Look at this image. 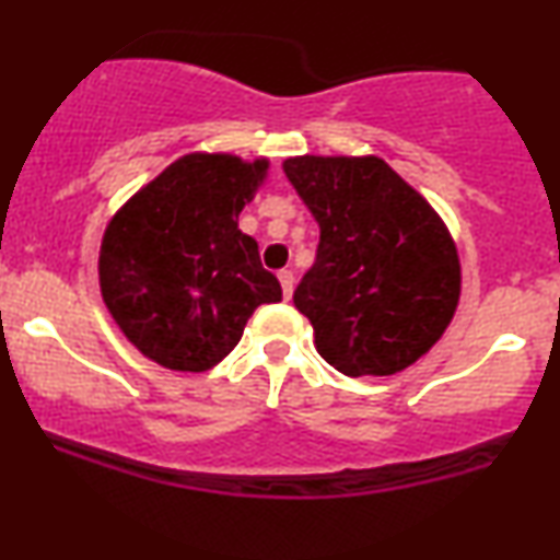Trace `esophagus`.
Listing matches in <instances>:
<instances>
[{"label":"esophagus","mask_w":560,"mask_h":560,"mask_svg":"<svg viewBox=\"0 0 560 560\" xmlns=\"http://www.w3.org/2000/svg\"><path fill=\"white\" fill-rule=\"evenodd\" d=\"M279 284H281V292H284V300L292 298V289H294L292 271H281L279 273Z\"/></svg>","instance_id":"obj_1"}]
</instances>
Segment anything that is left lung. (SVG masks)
Instances as JSON below:
<instances>
[{
	"label": "left lung",
	"mask_w": 560,
	"mask_h": 560,
	"mask_svg": "<svg viewBox=\"0 0 560 560\" xmlns=\"http://www.w3.org/2000/svg\"><path fill=\"white\" fill-rule=\"evenodd\" d=\"M320 229L294 292L313 342L345 376H392L440 342L460 300V260L440 213L376 155L281 165Z\"/></svg>",
	"instance_id": "1"
}]
</instances>
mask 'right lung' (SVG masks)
I'll return each instance as SVG.
<instances>
[{
  "label": "right lung",
  "instance_id": "add662e5",
  "mask_svg": "<svg viewBox=\"0 0 560 560\" xmlns=\"http://www.w3.org/2000/svg\"><path fill=\"white\" fill-rule=\"evenodd\" d=\"M268 158L189 152L115 210L100 247V289L144 358L202 374L240 345L247 318L281 300L240 213L268 176Z\"/></svg>",
  "mask_w": 560,
  "mask_h": 560
}]
</instances>
